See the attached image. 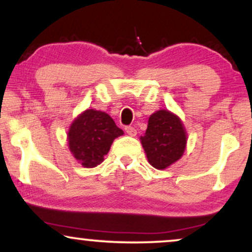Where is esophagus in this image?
Here are the masks:
<instances>
[{
	"label": "esophagus",
	"mask_w": 252,
	"mask_h": 252,
	"mask_svg": "<svg viewBox=\"0 0 252 252\" xmlns=\"http://www.w3.org/2000/svg\"><path fill=\"white\" fill-rule=\"evenodd\" d=\"M126 132L129 136H136V134H137V130H136L134 126H126Z\"/></svg>",
	"instance_id": "34e87169"
}]
</instances>
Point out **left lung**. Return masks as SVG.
I'll use <instances>...</instances> for the list:
<instances>
[{
    "instance_id": "8db88e82",
    "label": "left lung",
    "mask_w": 252,
    "mask_h": 252,
    "mask_svg": "<svg viewBox=\"0 0 252 252\" xmlns=\"http://www.w3.org/2000/svg\"><path fill=\"white\" fill-rule=\"evenodd\" d=\"M140 140L148 162L154 168L162 170L184 155L187 132L180 117L162 109L150 115L146 134Z\"/></svg>"
}]
</instances>
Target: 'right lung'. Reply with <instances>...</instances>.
I'll return each instance as SVG.
<instances>
[{
    "label": "right lung",
    "mask_w": 252,
    "mask_h": 252,
    "mask_svg": "<svg viewBox=\"0 0 252 252\" xmlns=\"http://www.w3.org/2000/svg\"><path fill=\"white\" fill-rule=\"evenodd\" d=\"M123 134L106 112L88 109L78 115L68 128V149L78 163L94 168L103 162L115 138Z\"/></svg>",
    "instance_id": "right-lung-1"
}]
</instances>
